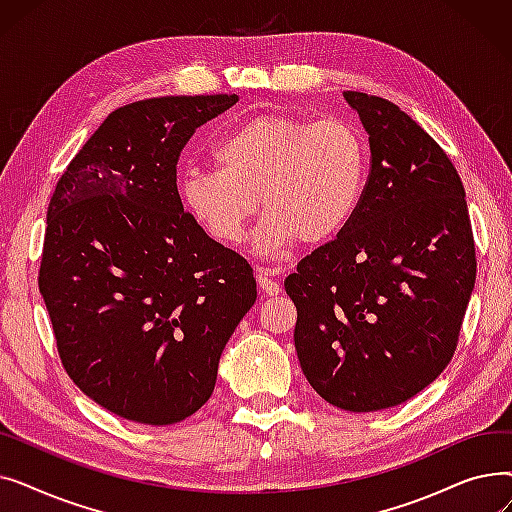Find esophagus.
<instances>
[{
  "label": "esophagus",
  "instance_id": "obj_1",
  "mask_svg": "<svg viewBox=\"0 0 512 512\" xmlns=\"http://www.w3.org/2000/svg\"><path fill=\"white\" fill-rule=\"evenodd\" d=\"M276 274H278V270H272V267H259V272H257V284H259V288H261L265 294H272V297L282 290L280 280L276 278Z\"/></svg>",
  "mask_w": 512,
  "mask_h": 512
}]
</instances>
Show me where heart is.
Segmentation results:
<instances>
[{
	"label": "heart",
	"mask_w": 512,
	"mask_h": 512,
	"mask_svg": "<svg viewBox=\"0 0 512 512\" xmlns=\"http://www.w3.org/2000/svg\"><path fill=\"white\" fill-rule=\"evenodd\" d=\"M215 168H188L180 201L215 240L238 245L265 211L257 249L276 257L294 242L336 238L359 209L367 180V143L342 118L261 114L230 128L211 147Z\"/></svg>",
	"instance_id": "1"
}]
</instances>
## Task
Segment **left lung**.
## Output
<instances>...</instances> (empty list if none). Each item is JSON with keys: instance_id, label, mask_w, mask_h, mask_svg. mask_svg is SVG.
Returning <instances> with one entry per match:
<instances>
[{"instance_id": "8db88e82", "label": "left lung", "mask_w": 512, "mask_h": 512, "mask_svg": "<svg viewBox=\"0 0 512 512\" xmlns=\"http://www.w3.org/2000/svg\"><path fill=\"white\" fill-rule=\"evenodd\" d=\"M371 168L357 213L284 282L294 346L313 390L369 413L396 407L450 363L475 286V242L459 172L388 99L346 91Z\"/></svg>"}]
</instances>
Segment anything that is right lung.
<instances>
[{
	"label": "right lung",
	"mask_w": 512,
	"mask_h": 512,
	"mask_svg": "<svg viewBox=\"0 0 512 512\" xmlns=\"http://www.w3.org/2000/svg\"><path fill=\"white\" fill-rule=\"evenodd\" d=\"M238 95L118 107L56 184L39 290L70 380L145 425L209 400L226 342L255 305L251 265L184 211L176 164L195 130Z\"/></svg>",
	"instance_id": "1"
}]
</instances>
